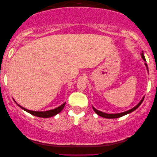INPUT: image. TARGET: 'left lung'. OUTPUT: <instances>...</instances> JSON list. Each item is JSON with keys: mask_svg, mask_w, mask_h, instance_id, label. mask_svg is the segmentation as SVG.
I'll return each mask as SVG.
<instances>
[{"mask_svg": "<svg viewBox=\"0 0 157 157\" xmlns=\"http://www.w3.org/2000/svg\"><path fill=\"white\" fill-rule=\"evenodd\" d=\"M141 57H142V59H143L144 61H146L145 57H144V56L143 53H141ZM145 65H146V66H147V69H148L147 64L145 63ZM144 98H144H142V99L141 100V101L139 102V104H137L136 106L134 107V108L132 109H130V110L125 111V112H122V113H104V112H102V111H98L97 109H96L95 108H94V106H93V109H94V111H95V112H96V113H97V114H98V116H100V117H104V118H106V119H116V118H119V117H123V116L127 114V113H131V112H132V111H134V110H136V109L137 108H138V107L141 104V103L143 102Z\"/></svg>", "mask_w": 157, "mask_h": 157, "instance_id": "8db88e82", "label": "left lung"}]
</instances>
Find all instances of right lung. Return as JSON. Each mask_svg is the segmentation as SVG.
Wrapping results in <instances>:
<instances>
[{"instance_id":"obj_1","label":"right lung","mask_w":157,"mask_h":157,"mask_svg":"<svg viewBox=\"0 0 157 157\" xmlns=\"http://www.w3.org/2000/svg\"><path fill=\"white\" fill-rule=\"evenodd\" d=\"M16 104L18 105L19 107H21V109H23V110H25V111H27V112H29V113H31V114L33 115V116H36V117H41V118H49V117H53V116L56 115L57 113H59L61 112L62 111V109H63L64 106H65L66 103H63V104L61 105V106H60L58 107L56 109H52V110H49V111H31V110H28V109L23 108V106H20V105L16 103Z\"/></svg>"}]
</instances>
